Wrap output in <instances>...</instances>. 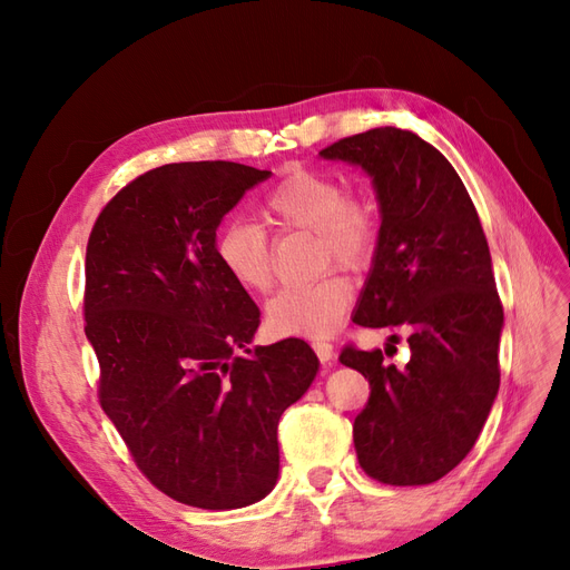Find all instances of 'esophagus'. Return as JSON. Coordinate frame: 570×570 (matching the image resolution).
<instances>
[{"label":"esophagus","instance_id":"obj_1","mask_svg":"<svg viewBox=\"0 0 570 570\" xmlns=\"http://www.w3.org/2000/svg\"><path fill=\"white\" fill-rule=\"evenodd\" d=\"M313 348H315V353H317V357H320V363H332L334 361V346L330 344V341H313Z\"/></svg>","mask_w":570,"mask_h":570}]
</instances>
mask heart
Returning a JSON list of instances; mask_svg holds the SVG:
<instances>
[{
	"mask_svg": "<svg viewBox=\"0 0 570 570\" xmlns=\"http://www.w3.org/2000/svg\"><path fill=\"white\" fill-rule=\"evenodd\" d=\"M263 213L276 229L315 234L322 267L336 263L363 272L375 259L380 240L375 209L357 195H348L346 186L330 174L303 167L288 171L267 193ZM215 255L232 282L250 294H267L274 286L272 248L257 224L226 222L215 238ZM353 298V284L338 272L311 284L286 286L267 303V327L276 336H330L351 311Z\"/></svg>",
	"mask_w": 570,
	"mask_h": 570,
	"instance_id": "1",
	"label": "heart"
}]
</instances>
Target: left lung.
<instances>
[{
	"label": "left lung",
	"instance_id": "obj_1",
	"mask_svg": "<svg viewBox=\"0 0 570 570\" xmlns=\"http://www.w3.org/2000/svg\"><path fill=\"white\" fill-rule=\"evenodd\" d=\"M320 157L363 167L382 213L353 322L411 332L403 367L380 348L338 355L370 382L353 422L357 463L384 484L436 482L475 446L499 392L503 307L478 209L449 159L394 126L341 138Z\"/></svg>",
	"mask_w": 570,
	"mask_h": 570
}]
</instances>
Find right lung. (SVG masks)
<instances>
[{"label": "right lung", "mask_w": 570, "mask_h": 570, "mask_svg": "<svg viewBox=\"0 0 570 570\" xmlns=\"http://www.w3.org/2000/svg\"><path fill=\"white\" fill-rule=\"evenodd\" d=\"M269 174L236 161L150 169L88 238L83 315L102 411L159 492L207 511L272 492L276 425L320 367L303 338L248 348L259 311L215 255L224 215Z\"/></svg>", "instance_id": "right-lung-1"}]
</instances>
